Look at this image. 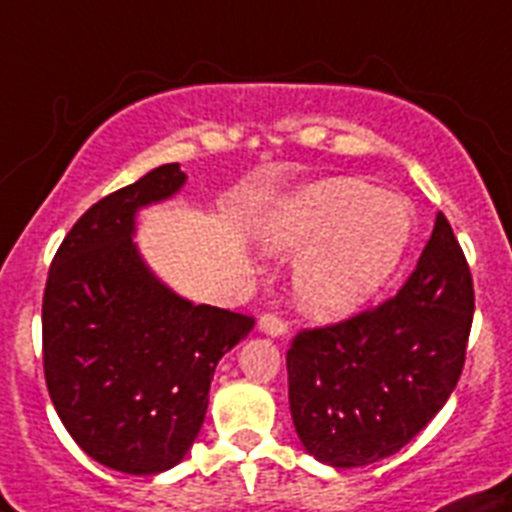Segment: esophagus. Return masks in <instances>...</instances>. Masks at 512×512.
<instances>
[{
  "instance_id": "1",
  "label": "esophagus",
  "mask_w": 512,
  "mask_h": 512,
  "mask_svg": "<svg viewBox=\"0 0 512 512\" xmlns=\"http://www.w3.org/2000/svg\"><path fill=\"white\" fill-rule=\"evenodd\" d=\"M257 326H260V331H265V334H270V336L288 334V321H285L283 316H278V313H262L260 321H257Z\"/></svg>"
}]
</instances>
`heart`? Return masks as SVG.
I'll use <instances>...</instances> for the list:
<instances>
[{"instance_id": "b5f03b06", "label": "heart", "mask_w": 512, "mask_h": 512, "mask_svg": "<svg viewBox=\"0 0 512 512\" xmlns=\"http://www.w3.org/2000/svg\"><path fill=\"white\" fill-rule=\"evenodd\" d=\"M411 234L408 201L354 178H334L296 193L267 227V245L303 252L293 273L303 311L342 319L393 278Z\"/></svg>"}]
</instances>
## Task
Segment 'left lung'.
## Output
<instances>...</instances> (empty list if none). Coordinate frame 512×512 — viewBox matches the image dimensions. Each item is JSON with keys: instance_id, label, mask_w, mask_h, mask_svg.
I'll list each match as a JSON object with an SVG mask.
<instances>
[{"instance_id": "left-lung-1", "label": "left lung", "mask_w": 512, "mask_h": 512, "mask_svg": "<svg viewBox=\"0 0 512 512\" xmlns=\"http://www.w3.org/2000/svg\"><path fill=\"white\" fill-rule=\"evenodd\" d=\"M472 316L467 257L439 211L416 270L393 298L293 336L285 357L290 416L308 454L344 469L403 449L457 388Z\"/></svg>"}]
</instances>
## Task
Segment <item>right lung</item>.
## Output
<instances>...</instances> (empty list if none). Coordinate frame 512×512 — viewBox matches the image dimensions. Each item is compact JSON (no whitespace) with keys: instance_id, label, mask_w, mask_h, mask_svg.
Wrapping results in <instances>:
<instances>
[{"instance_id":"1","label":"right lung","mask_w":512,"mask_h":512,"mask_svg":"<svg viewBox=\"0 0 512 512\" xmlns=\"http://www.w3.org/2000/svg\"><path fill=\"white\" fill-rule=\"evenodd\" d=\"M186 183L178 163L109 193L61 242L43 293V370L58 418L104 467L158 474L199 436L219 359L255 326L193 306L142 262L137 209Z\"/></svg>"}]
</instances>
